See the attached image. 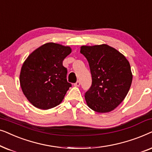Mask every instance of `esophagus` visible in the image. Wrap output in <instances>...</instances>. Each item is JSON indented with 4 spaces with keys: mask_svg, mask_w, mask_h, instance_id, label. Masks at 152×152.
Returning a JSON list of instances; mask_svg holds the SVG:
<instances>
[{
    "mask_svg": "<svg viewBox=\"0 0 152 152\" xmlns=\"http://www.w3.org/2000/svg\"><path fill=\"white\" fill-rule=\"evenodd\" d=\"M74 85H75V86H80V81H79V80L77 81V82L74 84Z\"/></svg>",
    "mask_w": 152,
    "mask_h": 152,
    "instance_id": "34e87169",
    "label": "esophagus"
}]
</instances>
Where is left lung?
<instances>
[{"label": "left lung", "mask_w": 152, "mask_h": 152, "mask_svg": "<svg viewBox=\"0 0 152 152\" xmlns=\"http://www.w3.org/2000/svg\"><path fill=\"white\" fill-rule=\"evenodd\" d=\"M92 77L85 93L88 107L97 113H107L118 107L129 91L132 73L128 60L120 52L102 44L81 47Z\"/></svg>", "instance_id": "obj_1"}]
</instances>
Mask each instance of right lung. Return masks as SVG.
I'll use <instances>...</instances> for the list:
<instances>
[{
  "mask_svg": "<svg viewBox=\"0 0 152 152\" xmlns=\"http://www.w3.org/2000/svg\"><path fill=\"white\" fill-rule=\"evenodd\" d=\"M70 47L55 43L41 45L31 53L23 64L20 84L28 101L35 107L46 110L59 105L70 83L67 82V68L63 61Z\"/></svg>",
  "mask_w": 152,
  "mask_h": 152,
  "instance_id": "right-lung-1",
  "label": "right lung"
}]
</instances>
